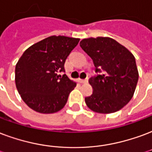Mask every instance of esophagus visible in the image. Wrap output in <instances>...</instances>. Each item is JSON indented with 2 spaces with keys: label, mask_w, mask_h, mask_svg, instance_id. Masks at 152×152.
<instances>
[{
  "label": "esophagus",
  "mask_w": 152,
  "mask_h": 152,
  "mask_svg": "<svg viewBox=\"0 0 152 152\" xmlns=\"http://www.w3.org/2000/svg\"><path fill=\"white\" fill-rule=\"evenodd\" d=\"M88 79H85V80H80V82L81 83V84H85V83H87Z\"/></svg>",
  "instance_id": "obj_1"
}]
</instances>
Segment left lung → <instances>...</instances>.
<instances>
[{"mask_svg":"<svg viewBox=\"0 0 152 152\" xmlns=\"http://www.w3.org/2000/svg\"><path fill=\"white\" fill-rule=\"evenodd\" d=\"M80 45L93 59L96 76L88 80L93 93L85 97L91 110L114 113L133 97L139 80L135 58L130 50L108 37L84 39Z\"/></svg>","mask_w":152,"mask_h":152,"instance_id":"1","label":"left lung"}]
</instances>
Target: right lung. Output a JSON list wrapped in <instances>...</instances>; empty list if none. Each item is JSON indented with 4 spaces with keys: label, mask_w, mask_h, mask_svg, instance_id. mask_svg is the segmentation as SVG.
<instances>
[{
    "label": "right lung",
    "mask_w": 152,
    "mask_h": 152,
    "mask_svg": "<svg viewBox=\"0 0 152 152\" xmlns=\"http://www.w3.org/2000/svg\"><path fill=\"white\" fill-rule=\"evenodd\" d=\"M80 39L50 36L25 50L15 67V83L21 97L33 110L53 113L64 107L76 83L59 72Z\"/></svg>",
    "instance_id": "right-lung-1"
}]
</instances>
